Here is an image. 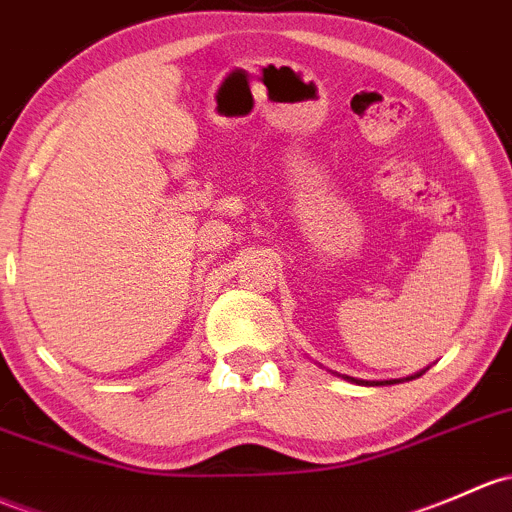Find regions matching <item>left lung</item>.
<instances>
[{"mask_svg": "<svg viewBox=\"0 0 512 512\" xmlns=\"http://www.w3.org/2000/svg\"><path fill=\"white\" fill-rule=\"evenodd\" d=\"M348 380H353V378H348ZM355 383H363V380H355ZM365 385H383V383H365Z\"/></svg>", "mask_w": 512, "mask_h": 512, "instance_id": "8db88e82", "label": "left lung"}]
</instances>
